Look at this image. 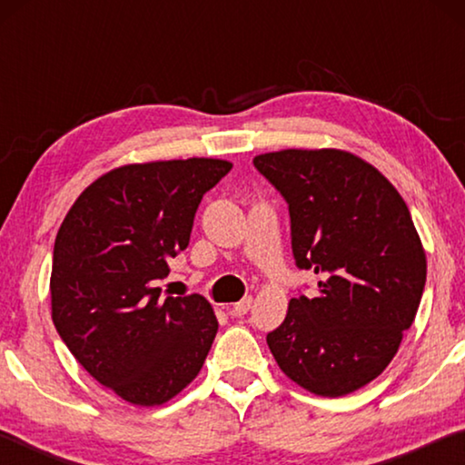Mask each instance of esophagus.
Returning a JSON list of instances; mask_svg holds the SVG:
<instances>
[{
    "instance_id": "obj_1",
    "label": "esophagus",
    "mask_w": 465,
    "mask_h": 465,
    "mask_svg": "<svg viewBox=\"0 0 465 465\" xmlns=\"http://www.w3.org/2000/svg\"><path fill=\"white\" fill-rule=\"evenodd\" d=\"M250 308H252V297H243L242 302H238L232 308V316H238V318L246 316V313L250 312Z\"/></svg>"
}]
</instances>
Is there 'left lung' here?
I'll return each mask as SVG.
<instances>
[{
	"mask_svg": "<svg viewBox=\"0 0 465 465\" xmlns=\"http://www.w3.org/2000/svg\"><path fill=\"white\" fill-rule=\"evenodd\" d=\"M291 217L297 269L320 274L318 293L289 302L266 334L282 373L338 398L375 380L412 326L427 258L411 211L371 163L338 149L254 157Z\"/></svg>",
	"mask_w": 465,
	"mask_h": 465,
	"instance_id": "1",
	"label": "left lung"
}]
</instances>
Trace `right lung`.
Wrapping results in <instances>:
<instances>
[{
    "instance_id": "1",
    "label": "right lung",
    "mask_w": 465,
    "mask_h": 465,
    "mask_svg": "<svg viewBox=\"0 0 465 465\" xmlns=\"http://www.w3.org/2000/svg\"><path fill=\"white\" fill-rule=\"evenodd\" d=\"M230 170L207 157L116 168L85 188L59 227L53 324L77 363L131 404L174 398L215 341L207 299H160L155 281L191 242L203 194Z\"/></svg>"
}]
</instances>
